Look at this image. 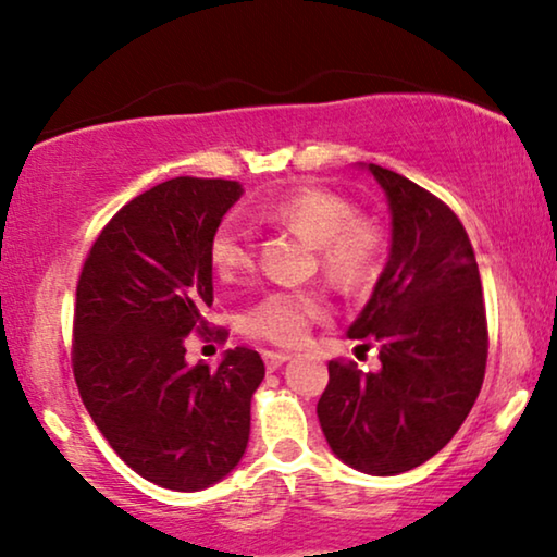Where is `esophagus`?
<instances>
[{
	"label": "esophagus",
	"mask_w": 557,
	"mask_h": 557,
	"mask_svg": "<svg viewBox=\"0 0 557 557\" xmlns=\"http://www.w3.org/2000/svg\"><path fill=\"white\" fill-rule=\"evenodd\" d=\"M285 361H290V354L285 351H264V367L274 372V369H280L285 364Z\"/></svg>",
	"instance_id": "obj_1"
}]
</instances>
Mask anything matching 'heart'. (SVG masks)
<instances>
[{"label": "heart", "mask_w": 557, "mask_h": 557, "mask_svg": "<svg viewBox=\"0 0 557 557\" xmlns=\"http://www.w3.org/2000/svg\"><path fill=\"white\" fill-rule=\"evenodd\" d=\"M257 216L313 242L323 277L341 293L372 290L387 267V226L369 213H359L351 198L338 190L302 185L259 206ZM255 257L257 244L251 228L236 219H224L213 228L209 259L221 280L251 270ZM325 315L329 306L321 293L272 290L242 315L239 325L251 338L295 346L306 338L310 325Z\"/></svg>", "instance_id": "1"}]
</instances>
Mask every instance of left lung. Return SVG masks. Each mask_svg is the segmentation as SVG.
Instances as JSON below:
<instances>
[{"mask_svg":"<svg viewBox=\"0 0 557 557\" xmlns=\"http://www.w3.org/2000/svg\"><path fill=\"white\" fill-rule=\"evenodd\" d=\"M392 209V251L348 331L380 348V372L329 361L318 420L356 471L395 476L433 458L476 403L488 325L469 234L448 203L395 170L369 165Z\"/></svg>","mask_w":557,"mask_h":557,"instance_id":"left-lung-1","label":"left lung"}]
</instances>
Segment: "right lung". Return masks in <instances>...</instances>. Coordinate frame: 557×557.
<instances>
[{
	"instance_id": "right-lung-1",
	"label": "right lung",
	"mask_w": 557,
	"mask_h": 557,
	"mask_svg": "<svg viewBox=\"0 0 557 557\" xmlns=\"http://www.w3.org/2000/svg\"><path fill=\"white\" fill-rule=\"evenodd\" d=\"M242 196L236 181L181 175L122 206L81 267L71 367L88 414L116 456L152 484L198 492L242 461L257 351L236 346L213 369L185 364V341H224L209 242Z\"/></svg>"
}]
</instances>
